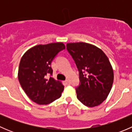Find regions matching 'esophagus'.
Returning a JSON list of instances; mask_svg holds the SVG:
<instances>
[{
    "mask_svg": "<svg viewBox=\"0 0 132 132\" xmlns=\"http://www.w3.org/2000/svg\"><path fill=\"white\" fill-rule=\"evenodd\" d=\"M65 84H66V85H70V80H65Z\"/></svg>",
    "mask_w": 132,
    "mask_h": 132,
    "instance_id": "obj_1",
    "label": "esophagus"
}]
</instances>
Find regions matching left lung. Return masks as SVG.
Instances as JSON below:
<instances>
[{"mask_svg": "<svg viewBox=\"0 0 132 132\" xmlns=\"http://www.w3.org/2000/svg\"><path fill=\"white\" fill-rule=\"evenodd\" d=\"M67 50L79 71L80 85L77 97L84 105L93 107L107 98L114 81V71L107 56L97 46L84 42L69 43Z\"/></svg>", "mask_w": 132, "mask_h": 132, "instance_id": "left-lung-1", "label": "left lung"}]
</instances>
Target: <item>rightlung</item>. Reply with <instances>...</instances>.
I'll return each instance as SVG.
<instances>
[{
    "mask_svg": "<svg viewBox=\"0 0 132 132\" xmlns=\"http://www.w3.org/2000/svg\"><path fill=\"white\" fill-rule=\"evenodd\" d=\"M61 42L38 45L23 54L18 68V78L29 98L39 105H47L61 96L64 86L52 77L51 63L55 55L65 49Z\"/></svg>",
    "mask_w": 132,
    "mask_h": 132,
    "instance_id": "add662e5",
    "label": "right lung"
}]
</instances>
